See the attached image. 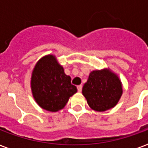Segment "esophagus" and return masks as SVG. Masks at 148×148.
Masks as SVG:
<instances>
[{
    "label": "esophagus",
    "instance_id": "esophagus-1",
    "mask_svg": "<svg viewBox=\"0 0 148 148\" xmlns=\"http://www.w3.org/2000/svg\"><path fill=\"white\" fill-rule=\"evenodd\" d=\"M77 90H78V92H81V90H82V85L77 86Z\"/></svg>",
    "mask_w": 148,
    "mask_h": 148
}]
</instances>
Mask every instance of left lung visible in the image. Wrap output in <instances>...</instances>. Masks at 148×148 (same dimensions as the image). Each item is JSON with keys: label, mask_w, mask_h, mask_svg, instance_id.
<instances>
[{"label": "left lung", "mask_w": 148, "mask_h": 148, "mask_svg": "<svg viewBox=\"0 0 148 148\" xmlns=\"http://www.w3.org/2000/svg\"><path fill=\"white\" fill-rule=\"evenodd\" d=\"M122 92L119 78L108 70L91 72L82 89L88 105L96 111H105L114 107Z\"/></svg>", "instance_id": "8db88e82"}]
</instances>
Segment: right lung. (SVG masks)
I'll return each mask as SVG.
<instances>
[{
	"instance_id": "right-lung-1",
	"label": "right lung",
	"mask_w": 148,
	"mask_h": 148,
	"mask_svg": "<svg viewBox=\"0 0 148 148\" xmlns=\"http://www.w3.org/2000/svg\"><path fill=\"white\" fill-rule=\"evenodd\" d=\"M31 89L36 102L45 110L55 112L64 108L69 97L77 91L71 77L53 55L40 59L31 77Z\"/></svg>"
}]
</instances>
